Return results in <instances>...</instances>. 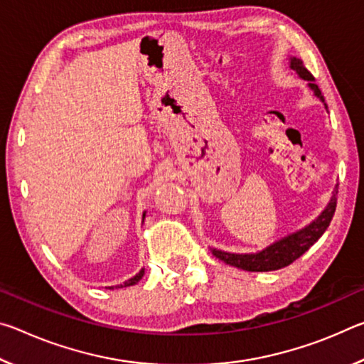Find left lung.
I'll return each mask as SVG.
<instances>
[{
    "label": "left lung",
    "mask_w": 364,
    "mask_h": 364,
    "mask_svg": "<svg viewBox=\"0 0 364 364\" xmlns=\"http://www.w3.org/2000/svg\"><path fill=\"white\" fill-rule=\"evenodd\" d=\"M291 69L297 72L304 80H308V86H310L319 100L324 102L321 90H319L318 85L313 82L315 77L311 75L310 70L306 69L300 59L291 58ZM336 200L337 199L334 194L332 196V200L328 205V208H326V210L319 215V217L313 221L310 226H306L305 230L292 234V236L281 239L279 242L269 245L268 249H264L263 252H260V254L237 255V254H226V252L212 249L213 255L220 258V260H223L225 263L231 264V267L241 268L245 271H257V273H260V271H274V269L289 267V264L294 263L299 257L304 255L305 252L323 236V232L328 230V226L336 212Z\"/></svg>",
    "instance_id": "obj_1"
}]
</instances>
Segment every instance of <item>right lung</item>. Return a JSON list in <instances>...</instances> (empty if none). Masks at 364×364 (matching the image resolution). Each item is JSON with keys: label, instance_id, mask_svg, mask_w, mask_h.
<instances>
[{"label": "right lung", "instance_id": "add662e5", "mask_svg": "<svg viewBox=\"0 0 364 364\" xmlns=\"http://www.w3.org/2000/svg\"><path fill=\"white\" fill-rule=\"evenodd\" d=\"M143 218H144V215H143ZM143 274H144V269H141L139 273H138L136 276H134V278L128 279V281L125 282V284H122V286H119V287H127V286H133V284H136V282H138L141 278H143Z\"/></svg>", "mask_w": 364, "mask_h": 364}]
</instances>
